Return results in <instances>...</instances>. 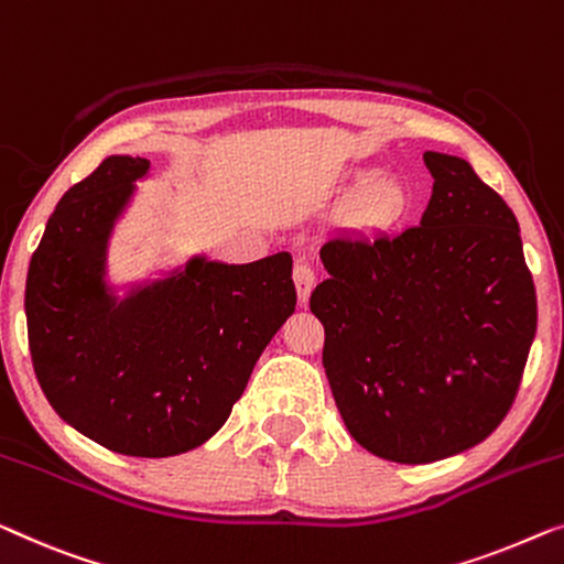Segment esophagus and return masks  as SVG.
Listing matches in <instances>:
<instances>
[{"mask_svg":"<svg viewBox=\"0 0 564 564\" xmlns=\"http://www.w3.org/2000/svg\"><path fill=\"white\" fill-rule=\"evenodd\" d=\"M292 280H295V288H297V297H300V305H305L310 292H313L315 288V272L313 267H310L307 262H300L295 264V269H292Z\"/></svg>","mask_w":564,"mask_h":564,"instance_id":"34e87169","label":"esophagus"}]
</instances>
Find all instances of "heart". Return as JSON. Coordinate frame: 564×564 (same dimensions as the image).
I'll use <instances>...</instances> for the list:
<instances>
[{"instance_id":"heart-1","label":"heart","mask_w":564,"mask_h":564,"mask_svg":"<svg viewBox=\"0 0 564 564\" xmlns=\"http://www.w3.org/2000/svg\"><path fill=\"white\" fill-rule=\"evenodd\" d=\"M350 187L358 195V218L366 226H394L410 208V195L397 181H377L373 170H356Z\"/></svg>"}]
</instances>
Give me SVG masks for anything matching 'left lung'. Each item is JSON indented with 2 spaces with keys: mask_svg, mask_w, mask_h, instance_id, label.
<instances>
[{
  "mask_svg": "<svg viewBox=\"0 0 564 564\" xmlns=\"http://www.w3.org/2000/svg\"><path fill=\"white\" fill-rule=\"evenodd\" d=\"M435 177L420 226L336 234L310 295L323 366L350 437L394 463L478 445L517 399L536 292L517 216L460 158L424 152Z\"/></svg>",
  "mask_w": 564,
  "mask_h": 564,
  "instance_id": "obj_1",
  "label": "left lung"
}]
</instances>
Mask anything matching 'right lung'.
Listing matches in <instances>:
<instances>
[{
  "label": "right lung",
  "instance_id": "obj_1",
  "mask_svg": "<svg viewBox=\"0 0 564 564\" xmlns=\"http://www.w3.org/2000/svg\"><path fill=\"white\" fill-rule=\"evenodd\" d=\"M147 170L111 154L65 191L30 259L24 313L32 369L61 420L113 453L167 458L224 427L297 292L280 251L251 264L195 257L113 297L106 243Z\"/></svg>",
  "mask_w": 564,
  "mask_h": 564
}]
</instances>
